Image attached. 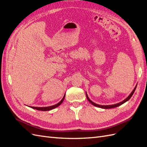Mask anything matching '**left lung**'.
<instances>
[{"instance_id": "8db88e82", "label": "left lung", "mask_w": 147, "mask_h": 147, "mask_svg": "<svg viewBox=\"0 0 147 147\" xmlns=\"http://www.w3.org/2000/svg\"><path fill=\"white\" fill-rule=\"evenodd\" d=\"M136 87H137V85H136V87L134 88V90H133V91L131 92V94H129V96L127 97L126 99H124V100H123V101H122V102H119V103H118V104H113V105H99V104H97L94 103V102H93L92 101H91V100L90 99V98H89L88 96V95H87V93H86V97H87V99L88 100V101L90 102V103H91V104H92L93 105H94V106H96V107H97L102 108V109H112V108L117 107H118V106H119V105H122L123 104L125 103L126 102H127V100H129V99H131V97H132V96L133 95V94H134V91H135V90H136Z\"/></svg>"}]
</instances>
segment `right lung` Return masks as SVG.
<instances>
[{"mask_svg":"<svg viewBox=\"0 0 147 147\" xmlns=\"http://www.w3.org/2000/svg\"><path fill=\"white\" fill-rule=\"evenodd\" d=\"M65 94L63 97V98L62 99V100L59 102H58V103H57V104H55L54 105L50 106V107H30L32 108V109H36L37 110H40V111H48V110H52V109H54L56 107H57L59 106L62 103H63V100L65 98Z\"/></svg>","mask_w":147,"mask_h":147,"instance_id":"obj_1","label":"right lung"}]
</instances>
